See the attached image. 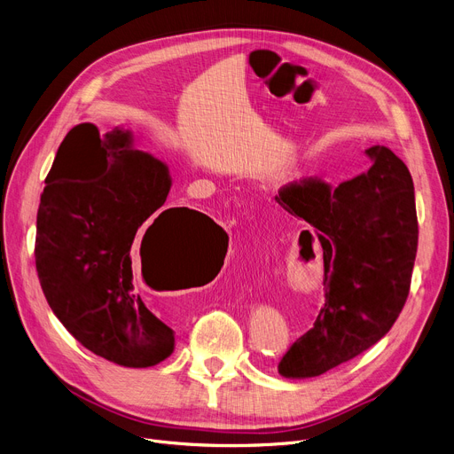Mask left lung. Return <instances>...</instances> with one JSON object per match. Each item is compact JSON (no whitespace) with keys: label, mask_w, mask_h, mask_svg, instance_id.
Returning <instances> with one entry per match:
<instances>
[{"label":"left lung","mask_w":454,"mask_h":454,"mask_svg":"<svg viewBox=\"0 0 454 454\" xmlns=\"http://www.w3.org/2000/svg\"><path fill=\"white\" fill-rule=\"evenodd\" d=\"M366 174L332 189L323 181L286 186L275 198L315 229L325 258V304L293 342L278 374L306 380L354 359L388 333L409 297L418 249L414 183L387 146L366 150ZM313 234L302 231L301 238Z\"/></svg>","instance_id":"8db88e82"}]
</instances>
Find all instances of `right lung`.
Returning a JSON list of instances; mask_svg holds the SVG:
<instances>
[{
    "label": "right lung",
    "mask_w": 454,
    "mask_h": 454,
    "mask_svg": "<svg viewBox=\"0 0 454 454\" xmlns=\"http://www.w3.org/2000/svg\"><path fill=\"white\" fill-rule=\"evenodd\" d=\"M45 184L35 256L52 313L95 356L128 368L165 361L174 332L141 301L131 262L141 256L145 282L157 268H191L223 246L225 231L194 208H161L168 167L137 150L122 124L104 136L91 122L74 126Z\"/></svg>",
    "instance_id": "obj_1"
}]
</instances>
